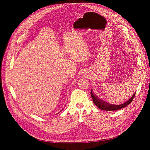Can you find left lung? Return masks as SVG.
I'll list each match as a JSON object with an SVG mask.
<instances>
[{"mask_svg":"<svg viewBox=\"0 0 150 150\" xmlns=\"http://www.w3.org/2000/svg\"><path fill=\"white\" fill-rule=\"evenodd\" d=\"M136 92L134 93V94L132 95V96L131 97V98H129V100H128L127 101H126L125 103L119 105H112V104H109L107 102L104 101L102 100H100L96 94H94L93 92H92V91H91V97L92 98V101L93 102V103L95 104L99 109H102V110H105V111H116V110H119L120 109L122 108H123L126 106H127L128 105H129L132 101L133 100V98H134Z\"/></svg>","mask_w":150,"mask_h":150,"instance_id":"8db88e82","label":"left lung"}]
</instances>
